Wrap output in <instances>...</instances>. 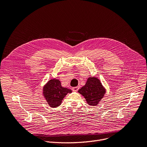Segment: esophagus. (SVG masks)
Returning a JSON list of instances; mask_svg holds the SVG:
<instances>
[{"instance_id": "1", "label": "esophagus", "mask_w": 147, "mask_h": 147, "mask_svg": "<svg viewBox=\"0 0 147 147\" xmlns=\"http://www.w3.org/2000/svg\"><path fill=\"white\" fill-rule=\"evenodd\" d=\"M80 88V86H78V87H73L72 88L73 91H77L78 90V89Z\"/></svg>"}]
</instances>
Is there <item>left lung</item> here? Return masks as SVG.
Listing matches in <instances>:
<instances>
[{
    "label": "left lung",
    "mask_w": 147,
    "mask_h": 147,
    "mask_svg": "<svg viewBox=\"0 0 147 147\" xmlns=\"http://www.w3.org/2000/svg\"><path fill=\"white\" fill-rule=\"evenodd\" d=\"M78 92L84 97L89 105L96 106L105 94L106 89L98 78L93 77H88L85 86Z\"/></svg>",
    "instance_id": "8db88e82"
}]
</instances>
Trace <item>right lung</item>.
<instances>
[{
    "label": "right lung",
    "instance_id": "1",
    "mask_svg": "<svg viewBox=\"0 0 147 147\" xmlns=\"http://www.w3.org/2000/svg\"><path fill=\"white\" fill-rule=\"evenodd\" d=\"M71 92L70 89L61 86L59 80L54 78L48 81L42 90L43 96L48 104L53 108L59 107L66 95Z\"/></svg>",
    "mask_w": 147,
    "mask_h": 147
}]
</instances>
